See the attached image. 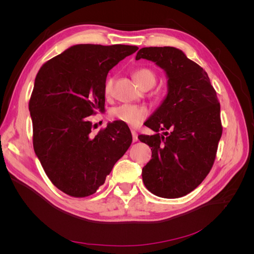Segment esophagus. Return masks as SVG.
<instances>
[{"mask_svg": "<svg viewBox=\"0 0 254 254\" xmlns=\"http://www.w3.org/2000/svg\"><path fill=\"white\" fill-rule=\"evenodd\" d=\"M131 134H132V141L136 142L137 141V133L134 131V130H131Z\"/></svg>", "mask_w": 254, "mask_h": 254, "instance_id": "34e87169", "label": "esophagus"}]
</instances>
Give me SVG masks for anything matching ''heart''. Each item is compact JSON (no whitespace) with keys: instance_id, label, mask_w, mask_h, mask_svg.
<instances>
[{"instance_id":"b5f03b06","label":"heart","mask_w":254,"mask_h":254,"mask_svg":"<svg viewBox=\"0 0 254 254\" xmlns=\"http://www.w3.org/2000/svg\"><path fill=\"white\" fill-rule=\"evenodd\" d=\"M134 78L139 86L142 88L147 83L155 84L156 82V74L148 67H140L136 68L133 73ZM113 87V78H108L104 86V94L109 96L112 92ZM148 115V110L142 106H134L129 104H123L114 107L111 110V117L129 126H139L141 123Z\"/></svg>"}]
</instances>
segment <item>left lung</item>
<instances>
[{"label": "left lung", "instance_id": "8db88e82", "mask_svg": "<svg viewBox=\"0 0 254 254\" xmlns=\"http://www.w3.org/2000/svg\"><path fill=\"white\" fill-rule=\"evenodd\" d=\"M141 58L163 68L167 78L165 98L144 123L156 133L139 135L152 151L143 182L156 196L179 198L195 190L213 166L222 133L220 105L206 72L181 50L143 48L135 60ZM160 129L169 131L160 136Z\"/></svg>", "mask_w": 254, "mask_h": 254}]
</instances>
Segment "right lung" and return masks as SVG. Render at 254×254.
<instances>
[{"label":"right lung","mask_w":254,"mask_h":254,"mask_svg":"<svg viewBox=\"0 0 254 254\" xmlns=\"http://www.w3.org/2000/svg\"><path fill=\"white\" fill-rule=\"evenodd\" d=\"M137 49L76 44L45 63L36 76L29 101L35 153L52 183L67 195L94 194L131 145L125 123H108L92 135L88 117L105 109L108 72Z\"/></svg>","instance_id":"right-lung-1"}]
</instances>
